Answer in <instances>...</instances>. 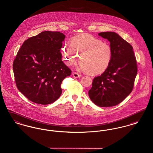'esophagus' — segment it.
<instances>
[{
	"instance_id": "esophagus-1",
	"label": "esophagus",
	"mask_w": 153,
	"mask_h": 153,
	"mask_svg": "<svg viewBox=\"0 0 153 153\" xmlns=\"http://www.w3.org/2000/svg\"><path fill=\"white\" fill-rule=\"evenodd\" d=\"M72 75H73V76L74 78H80L81 77V75L78 74V73H76V72H73V73H72Z\"/></svg>"
}]
</instances>
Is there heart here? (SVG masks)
<instances>
[{"label":"heart","instance_id":"heart-1","mask_svg":"<svg viewBox=\"0 0 153 153\" xmlns=\"http://www.w3.org/2000/svg\"><path fill=\"white\" fill-rule=\"evenodd\" d=\"M63 61L68 66L75 63L79 58L78 69L93 75L103 73L108 69L112 59L110 45L90 34L72 38L71 45L65 43L61 48Z\"/></svg>","mask_w":153,"mask_h":153}]
</instances>
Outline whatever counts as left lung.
<instances>
[{
	"label": "left lung",
	"instance_id": "obj_1",
	"mask_svg": "<svg viewBox=\"0 0 153 153\" xmlns=\"http://www.w3.org/2000/svg\"><path fill=\"white\" fill-rule=\"evenodd\" d=\"M107 39L112 49L108 69L94 79L88 95L99 107H111L123 102L132 92L137 72L133 47L117 33H98Z\"/></svg>",
	"mask_w": 153,
	"mask_h": 153
}]
</instances>
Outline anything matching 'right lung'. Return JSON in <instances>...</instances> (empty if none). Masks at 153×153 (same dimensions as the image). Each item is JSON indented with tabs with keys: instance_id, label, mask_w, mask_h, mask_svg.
I'll use <instances>...</instances> for the list:
<instances>
[{
	"instance_id": "obj_1",
	"label": "right lung",
	"mask_w": 153,
	"mask_h": 153,
	"mask_svg": "<svg viewBox=\"0 0 153 153\" xmlns=\"http://www.w3.org/2000/svg\"><path fill=\"white\" fill-rule=\"evenodd\" d=\"M65 35L44 31L26 40L13 62L18 90L29 100L40 105L56 101L62 94L61 84L71 74L60 53Z\"/></svg>"
}]
</instances>
